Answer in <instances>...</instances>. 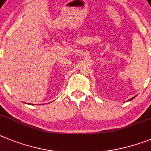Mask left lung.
Returning a JSON list of instances; mask_svg holds the SVG:
<instances>
[{"mask_svg":"<svg viewBox=\"0 0 151 151\" xmlns=\"http://www.w3.org/2000/svg\"><path fill=\"white\" fill-rule=\"evenodd\" d=\"M134 98H135V97H133V98H132V99H129V100H128V101H131V100H132V99H134Z\"/></svg>","mask_w":151,"mask_h":151,"instance_id":"1","label":"left lung"}]
</instances>
